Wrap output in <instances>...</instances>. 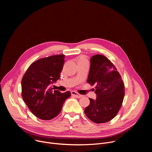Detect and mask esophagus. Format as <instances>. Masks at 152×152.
I'll return each mask as SVG.
<instances>
[{"label": "esophagus", "mask_w": 152, "mask_h": 152, "mask_svg": "<svg viewBox=\"0 0 152 152\" xmlns=\"http://www.w3.org/2000/svg\"><path fill=\"white\" fill-rule=\"evenodd\" d=\"M71 93H72V95L73 96H75V97H76V98H80V97H82V96L81 94H79V93H77V92H76V91H72Z\"/></svg>", "instance_id": "obj_1"}]
</instances>
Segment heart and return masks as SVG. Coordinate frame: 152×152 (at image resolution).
Segmentation results:
<instances>
[{
	"label": "heart",
	"mask_w": 152,
	"mask_h": 152,
	"mask_svg": "<svg viewBox=\"0 0 152 152\" xmlns=\"http://www.w3.org/2000/svg\"><path fill=\"white\" fill-rule=\"evenodd\" d=\"M76 62L77 65L80 64H84V63H88V59L84 55H80L78 56L76 58Z\"/></svg>",
	"instance_id": "1"
}]
</instances>
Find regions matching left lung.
I'll return each instance as SVG.
<instances>
[{"mask_svg": "<svg viewBox=\"0 0 152 152\" xmlns=\"http://www.w3.org/2000/svg\"><path fill=\"white\" fill-rule=\"evenodd\" d=\"M87 82L96 85L94 100L84 111L85 115L96 123H104L113 119L122 105L124 86L114 65L106 56L95 55L90 59Z\"/></svg>", "mask_w": 152, "mask_h": 152, "instance_id": "obj_1", "label": "left lung"}]
</instances>
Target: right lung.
<instances>
[{"label": "right lung", "instance_id": "1", "mask_svg": "<svg viewBox=\"0 0 152 152\" xmlns=\"http://www.w3.org/2000/svg\"><path fill=\"white\" fill-rule=\"evenodd\" d=\"M64 55L41 58L33 62L21 80V95L30 111L38 118L49 120L56 117L71 93L53 90L51 84L59 79Z\"/></svg>", "mask_w": 152, "mask_h": 152}]
</instances>
